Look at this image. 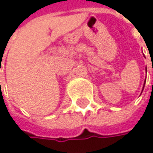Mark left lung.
I'll return each instance as SVG.
<instances>
[{"label":"left lung","instance_id":"1","mask_svg":"<svg viewBox=\"0 0 153 153\" xmlns=\"http://www.w3.org/2000/svg\"><path fill=\"white\" fill-rule=\"evenodd\" d=\"M144 84H145V82H144Z\"/></svg>","mask_w":153,"mask_h":153}]
</instances>
